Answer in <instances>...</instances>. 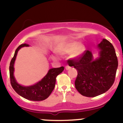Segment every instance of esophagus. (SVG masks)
<instances>
[{
  "mask_svg": "<svg viewBox=\"0 0 123 123\" xmlns=\"http://www.w3.org/2000/svg\"><path fill=\"white\" fill-rule=\"evenodd\" d=\"M65 69H66L67 70H68V69H71V67L69 66H68V65H67V66L65 67Z\"/></svg>",
  "mask_w": 123,
  "mask_h": 123,
  "instance_id": "obj_1",
  "label": "esophagus"
}]
</instances>
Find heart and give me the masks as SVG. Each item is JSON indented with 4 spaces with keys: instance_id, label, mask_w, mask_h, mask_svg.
Masks as SVG:
<instances>
[{
    "instance_id": "heart-1",
    "label": "heart",
    "mask_w": 123,
    "mask_h": 123,
    "mask_svg": "<svg viewBox=\"0 0 123 123\" xmlns=\"http://www.w3.org/2000/svg\"><path fill=\"white\" fill-rule=\"evenodd\" d=\"M85 48L83 45L80 44L77 42H70L64 44L58 50V54L61 56H66L72 54L73 58H79L84 52ZM54 61L56 60V58L52 56Z\"/></svg>"
}]
</instances>
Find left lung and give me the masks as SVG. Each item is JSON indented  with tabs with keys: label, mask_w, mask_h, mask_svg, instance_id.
<instances>
[{
	"label": "left lung",
	"mask_w": 123,
	"mask_h": 123,
	"mask_svg": "<svg viewBox=\"0 0 123 123\" xmlns=\"http://www.w3.org/2000/svg\"><path fill=\"white\" fill-rule=\"evenodd\" d=\"M99 57L93 59L91 51L86 50L77 59H69V66L77 70L75 86L83 96L95 97L104 93L114 82L118 59L112 44L106 39L98 45Z\"/></svg>",
	"instance_id": "left-lung-1"
}]
</instances>
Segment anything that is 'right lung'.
<instances>
[{
  "mask_svg": "<svg viewBox=\"0 0 123 123\" xmlns=\"http://www.w3.org/2000/svg\"><path fill=\"white\" fill-rule=\"evenodd\" d=\"M29 46L28 44H21L15 52L9 66V75L11 84L15 91L24 98L33 101H40L48 98L54 89L56 83V77L64 71V67L54 68L49 70L46 75L35 85L30 86H24L17 83L13 75L14 63L18 52L21 48Z\"/></svg>",
  "mask_w": 123,
  "mask_h": 123,
  "instance_id": "1",
  "label": "right lung"
}]
</instances>
